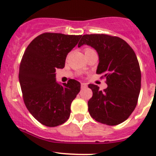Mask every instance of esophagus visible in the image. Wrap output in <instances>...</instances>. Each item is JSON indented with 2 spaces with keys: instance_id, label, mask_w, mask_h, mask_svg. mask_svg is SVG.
Returning a JSON list of instances; mask_svg holds the SVG:
<instances>
[{
  "instance_id": "34e87169",
  "label": "esophagus",
  "mask_w": 156,
  "mask_h": 156,
  "mask_svg": "<svg viewBox=\"0 0 156 156\" xmlns=\"http://www.w3.org/2000/svg\"><path fill=\"white\" fill-rule=\"evenodd\" d=\"M87 87V85L86 83H81V89H84Z\"/></svg>"
}]
</instances>
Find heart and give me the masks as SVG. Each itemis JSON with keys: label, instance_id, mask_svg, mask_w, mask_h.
<instances>
[{"label": "heart", "instance_id": "obj_1", "mask_svg": "<svg viewBox=\"0 0 156 156\" xmlns=\"http://www.w3.org/2000/svg\"><path fill=\"white\" fill-rule=\"evenodd\" d=\"M94 51L93 49H92V48H86V49H85L84 52H85V53H86V52H88V51Z\"/></svg>", "mask_w": 156, "mask_h": 156}]
</instances>
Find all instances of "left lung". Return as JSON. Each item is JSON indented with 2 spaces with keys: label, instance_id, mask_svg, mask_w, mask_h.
<instances>
[{
  "label": "left lung",
  "instance_id": "1",
  "mask_svg": "<svg viewBox=\"0 0 156 156\" xmlns=\"http://www.w3.org/2000/svg\"><path fill=\"white\" fill-rule=\"evenodd\" d=\"M90 45L97 51V74L105 78L106 89L89 84L93 92L88 101L90 116L103 124L115 126L129 118L137 104L140 90V66L135 52L118 37L107 34L82 36L78 47Z\"/></svg>",
  "mask_w": 156,
  "mask_h": 156
}]
</instances>
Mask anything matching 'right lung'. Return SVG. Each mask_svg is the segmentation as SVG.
<instances>
[{"instance_id": "add662e5", "label": "right lung", "mask_w": 156, "mask_h": 156, "mask_svg": "<svg viewBox=\"0 0 156 156\" xmlns=\"http://www.w3.org/2000/svg\"><path fill=\"white\" fill-rule=\"evenodd\" d=\"M80 37L44 33L33 40L23 54L19 73L23 101L32 115L44 126H59L69 118L80 83L71 79L58 84L55 70L64 68L66 56Z\"/></svg>"}]
</instances>
